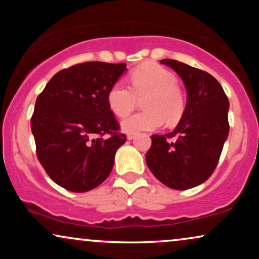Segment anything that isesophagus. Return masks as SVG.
Returning a JSON list of instances; mask_svg holds the SVG:
<instances>
[{"mask_svg": "<svg viewBox=\"0 0 259 259\" xmlns=\"http://www.w3.org/2000/svg\"><path fill=\"white\" fill-rule=\"evenodd\" d=\"M135 134H127V135H126V138H127V140H133V139H135Z\"/></svg>", "mask_w": 259, "mask_h": 259, "instance_id": "obj_1", "label": "esophagus"}]
</instances>
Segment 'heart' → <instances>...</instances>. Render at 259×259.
Wrapping results in <instances>:
<instances>
[{
	"label": "heart",
	"mask_w": 259,
	"mask_h": 259,
	"mask_svg": "<svg viewBox=\"0 0 259 259\" xmlns=\"http://www.w3.org/2000/svg\"><path fill=\"white\" fill-rule=\"evenodd\" d=\"M130 88L118 81L107 94L109 108L117 117L124 118L136 108L143 99L145 112L134 114L121 121V129L135 134L158 129L164 123L180 120L185 109V99L177 85V78L159 64L147 63L135 68L129 76Z\"/></svg>",
	"instance_id": "b5f03b06"
}]
</instances>
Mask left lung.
Listing matches in <instances>:
<instances>
[{
    "label": "left lung",
    "mask_w": 259,
    "mask_h": 259,
    "mask_svg": "<svg viewBox=\"0 0 259 259\" xmlns=\"http://www.w3.org/2000/svg\"><path fill=\"white\" fill-rule=\"evenodd\" d=\"M186 88L185 111L167 135H152L147 167L165 186L187 190L204 183L218 164L229 135V100L210 74L174 59H162ZM174 137V140L169 138Z\"/></svg>",
    "instance_id": "obj_1"
}]
</instances>
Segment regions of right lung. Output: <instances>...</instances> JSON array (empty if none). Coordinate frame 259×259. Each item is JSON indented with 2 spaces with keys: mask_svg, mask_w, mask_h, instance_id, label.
<instances>
[{
  "mask_svg": "<svg viewBox=\"0 0 259 259\" xmlns=\"http://www.w3.org/2000/svg\"><path fill=\"white\" fill-rule=\"evenodd\" d=\"M125 63L86 62L61 70L36 99L31 132L37 159L59 186L86 192L107 179L126 138L107 102Z\"/></svg>",
  "mask_w": 259,
  "mask_h": 259,
  "instance_id": "obj_1",
  "label": "right lung"
}]
</instances>
